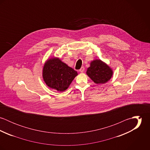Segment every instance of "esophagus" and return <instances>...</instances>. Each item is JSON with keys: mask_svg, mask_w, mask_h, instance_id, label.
I'll return each mask as SVG.
<instances>
[{"mask_svg": "<svg viewBox=\"0 0 150 150\" xmlns=\"http://www.w3.org/2000/svg\"><path fill=\"white\" fill-rule=\"evenodd\" d=\"M84 69H85V68L84 67H81V68L80 69V71L81 72V73H83L84 71Z\"/></svg>", "mask_w": 150, "mask_h": 150, "instance_id": "1", "label": "esophagus"}]
</instances>
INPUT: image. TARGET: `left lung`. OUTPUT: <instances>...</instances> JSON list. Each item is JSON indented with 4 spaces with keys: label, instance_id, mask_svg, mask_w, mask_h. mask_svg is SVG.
I'll return each mask as SVG.
<instances>
[{
    "label": "left lung",
    "instance_id": "obj_1",
    "mask_svg": "<svg viewBox=\"0 0 150 150\" xmlns=\"http://www.w3.org/2000/svg\"><path fill=\"white\" fill-rule=\"evenodd\" d=\"M86 75L97 84H105L113 75V71L107 64L100 59H95L90 62L87 69Z\"/></svg>",
    "mask_w": 150,
    "mask_h": 150
}]
</instances>
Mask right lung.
<instances>
[{
  "label": "right lung",
  "mask_w": 150,
  "mask_h": 150,
  "mask_svg": "<svg viewBox=\"0 0 150 150\" xmlns=\"http://www.w3.org/2000/svg\"><path fill=\"white\" fill-rule=\"evenodd\" d=\"M77 75L76 71L58 57L48 58L43 66L42 76L44 83L49 88L59 92L66 90Z\"/></svg>",
  "instance_id": "1"
}]
</instances>
